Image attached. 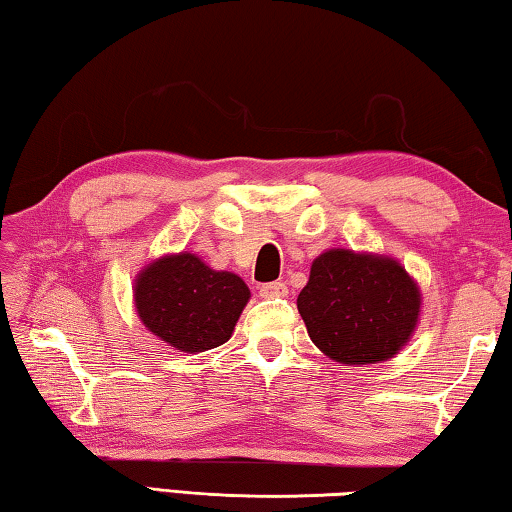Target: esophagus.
I'll use <instances>...</instances> for the list:
<instances>
[{
  "instance_id": "esophagus-1",
  "label": "esophagus",
  "mask_w": 512,
  "mask_h": 512,
  "mask_svg": "<svg viewBox=\"0 0 512 512\" xmlns=\"http://www.w3.org/2000/svg\"><path fill=\"white\" fill-rule=\"evenodd\" d=\"M289 293V287L284 282H268L259 287V296L262 298H284Z\"/></svg>"
}]
</instances>
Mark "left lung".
<instances>
[{"instance_id":"obj_1","label":"left lung","mask_w":512,"mask_h":512,"mask_svg":"<svg viewBox=\"0 0 512 512\" xmlns=\"http://www.w3.org/2000/svg\"><path fill=\"white\" fill-rule=\"evenodd\" d=\"M309 339L345 366L393 359L420 323L422 291L395 257L329 248L298 296Z\"/></svg>"}]
</instances>
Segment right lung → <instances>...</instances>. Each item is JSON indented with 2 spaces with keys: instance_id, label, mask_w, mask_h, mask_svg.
Segmentation results:
<instances>
[{
  "instance_id": "1",
  "label": "right lung",
  "mask_w": 512,
  "mask_h": 512,
  "mask_svg": "<svg viewBox=\"0 0 512 512\" xmlns=\"http://www.w3.org/2000/svg\"><path fill=\"white\" fill-rule=\"evenodd\" d=\"M248 300L250 289L237 273L214 271L189 250L153 259L133 282L142 325L187 354L228 341Z\"/></svg>"
}]
</instances>
